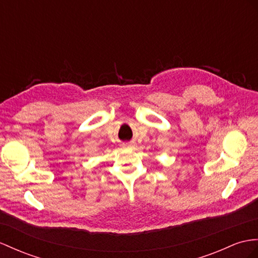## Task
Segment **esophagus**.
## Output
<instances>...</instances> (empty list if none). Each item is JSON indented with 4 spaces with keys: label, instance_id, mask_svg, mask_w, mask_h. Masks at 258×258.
<instances>
[{
    "label": "esophagus",
    "instance_id": "34e87169",
    "mask_svg": "<svg viewBox=\"0 0 258 258\" xmlns=\"http://www.w3.org/2000/svg\"><path fill=\"white\" fill-rule=\"evenodd\" d=\"M127 148H133L134 147V144H127V146H125Z\"/></svg>",
    "mask_w": 258,
    "mask_h": 258
}]
</instances>
